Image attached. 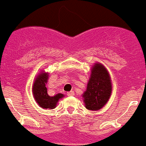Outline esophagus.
Masks as SVG:
<instances>
[{"mask_svg":"<svg viewBox=\"0 0 146 146\" xmlns=\"http://www.w3.org/2000/svg\"><path fill=\"white\" fill-rule=\"evenodd\" d=\"M67 95L68 96H73L74 95V92L73 91H71L70 92H67Z\"/></svg>","mask_w":146,"mask_h":146,"instance_id":"esophagus-1","label":"esophagus"}]
</instances>
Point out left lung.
I'll list each match as a JSON object with an SVG mask.
<instances>
[{"label":"left lung","instance_id":"left-lung-1","mask_svg":"<svg viewBox=\"0 0 146 146\" xmlns=\"http://www.w3.org/2000/svg\"><path fill=\"white\" fill-rule=\"evenodd\" d=\"M112 92L110 74L102 64H95L92 70L87 90L83 97L86 108L98 110L106 104Z\"/></svg>","mask_w":146,"mask_h":146}]
</instances>
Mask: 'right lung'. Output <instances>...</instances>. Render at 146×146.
<instances>
[{"label": "right lung", "instance_id": "add662e5", "mask_svg": "<svg viewBox=\"0 0 146 146\" xmlns=\"http://www.w3.org/2000/svg\"><path fill=\"white\" fill-rule=\"evenodd\" d=\"M48 79V73H42L35 80L33 86V96L36 102L41 108L54 109L56 106L58 101L63 97L62 94H57L53 97L49 96L46 84Z\"/></svg>", "mask_w": 146, "mask_h": 146}]
</instances>
